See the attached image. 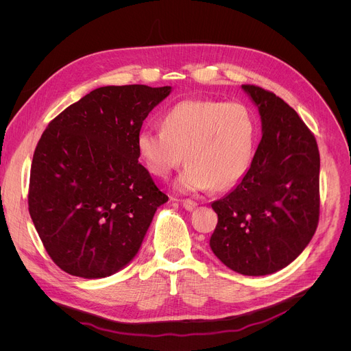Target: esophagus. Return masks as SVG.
Returning a JSON list of instances; mask_svg holds the SVG:
<instances>
[{
  "mask_svg": "<svg viewBox=\"0 0 351 351\" xmlns=\"http://www.w3.org/2000/svg\"><path fill=\"white\" fill-rule=\"evenodd\" d=\"M182 206L184 210L187 211H193L195 207H197V203L194 202V199H190V198H186V199H182Z\"/></svg>",
  "mask_w": 351,
  "mask_h": 351,
  "instance_id": "1",
  "label": "esophagus"
}]
</instances>
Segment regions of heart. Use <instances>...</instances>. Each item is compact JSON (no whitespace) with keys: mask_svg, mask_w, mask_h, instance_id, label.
Listing matches in <instances>:
<instances>
[{"mask_svg":"<svg viewBox=\"0 0 351 351\" xmlns=\"http://www.w3.org/2000/svg\"><path fill=\"white\" fill-rule=\"evenodd\" d=\"M256 118L241 103L186 99L162 117V129L143 128L137 153L149 173L167 178L183 160L179 191L226 190L247 172L256 141Z\"/></svg>","mask_w":351,"mask_h":351,"instance_id":"b5f03b06","label":"heart"}]
</instances>
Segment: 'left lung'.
I'll use <instances>...</instances> for the list:
<instances>
[{
    "mask_svg": "<svg viewBox=\"0 0 351 351\" xmlns=\"http://www.w3.org/2000/svg\"><path fill=\"white\" fill-rule=\"evenodd\" d=\"M241 88L258 108L263 138L241 180L211 204L218 223L210 247L232 271L264 276L293 263L315 233L319 152L282 98L252 84Z\"/></svg>",
    "mask_w": 351,
    "mask_h": 351,
    "instance_id": "obj_1",
    "label": "left lung"
}]
</instances>
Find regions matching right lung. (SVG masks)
<instances>
[{
    "instance_id": "obj_1",
    "label": "right lung",
    "mask_w": 351,
    "mask_h": 351,
    "mask_svg": "<svg viewBox=\"0 0 351 351\" xmlns=\"http://www.w3.org/2000/svg\"><path fill=\"white\" fill-rule=\"evenodd\" d=\"M171 86H106L69 106L33 156L29 213L48 256L66 274L107 278L138 253L168 202L138 162L143 121Z\"/></svg>"
}]
</instances>
